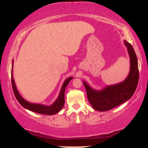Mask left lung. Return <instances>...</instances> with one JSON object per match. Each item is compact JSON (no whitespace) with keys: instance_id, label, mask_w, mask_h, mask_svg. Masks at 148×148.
I'll return each mask as SVG.
<instances>
[{"instance_id":"obj_1","label":"left lung","mask_w":148,"mask_h":148,"mask_svg":"<svg viewBox=\"0 0 148 148\" xmlns=\"http://www.w3.org/2000/svg\"><path fill=\"white\" fill-rule=\"evenodd\" d=\"M124 44L128 50L131 64L126 79L119 84L106 86L100 91L94 90L83 81L89 102L96 110L103 112L118 106L130 99L136 90L139 81L137 58L133 46L125 40Z\"/></svg>"}]
</instances>
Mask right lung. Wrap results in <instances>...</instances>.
<instances>
[{
  "mask_svg": "<svg viewBox=\"0 0 148 148\" xmlns=\"http://www.w3.org/2000/svg\"><path fill=\"white\" fill-rule=\"evenodd\" d=\"M13 60L12 62V69H11V83H12V88H13V90L15 94V98L17 99L18 102L24 108L27 109V110H31L32 112L39 113V114H46V115H52L58 113L59 111L61 110L62 107L64 106V92H65V89L66 88L69 83L71 80L72 79L73 77H69L64 81V84H62V88L60 90L59 96H58V98L54 102L53 104L50 106H45V105L39 104H34V103H30L27 101L22 98L21 95L19 94V92H18L17 88H16L15 81L13 79Z\"/></svg>",
  "mask_w": 148,
  "mask_h": 148,
  "instance_id": "1",
  "label": "right lung"
}]
</instances>
